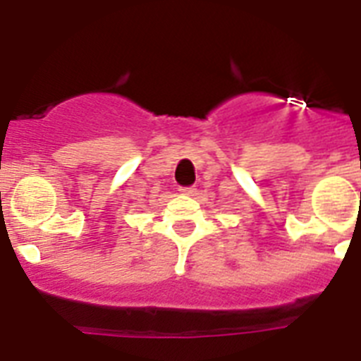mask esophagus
Instances as JSON below:
<instances>
[{"label": "esophagus", "mask_w": 361, "mask_h": 361, "mask_svg": "<svg viewBox=\"0 0 361 361\" xmlns=\"http://www.w3.org/2000/svg\"><path fill=\"white\" fill-rule=\"evenodd\" d=\"M197 191L195 186H188V188H180V193H184V195H193Z\"/></svg>", "instance_id": "34e87169"}]
</instances>
